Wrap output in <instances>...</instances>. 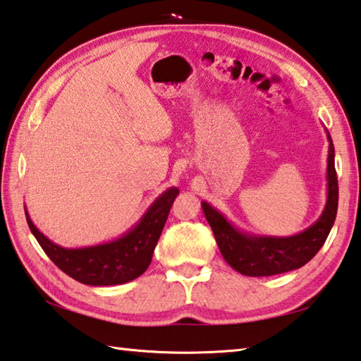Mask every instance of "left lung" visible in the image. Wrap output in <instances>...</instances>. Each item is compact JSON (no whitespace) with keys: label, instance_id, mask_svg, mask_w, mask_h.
<instances>
[{"label":"left lung","instance_id":"obj_1","mask_svg":"<svg viewBox=\"0 0 361 361\" xmlns=\"http://www.w3.org/2000/svg\"><path fill=\"white\" fill-rule=\"evenodd\" d=\"M329 137V166H326V205L320 218L306 231L293 237H260L249 235L233 227L218 209L202 202L203 213L214 233L222 257L233 270L245 276H271L297 270L307 264L319 249L335 224L338 212V176L335 169V147Z\"/></svg>","mask_w":361,"mask_h":361}]
</instances>
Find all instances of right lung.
I'll use <instances>...</instances> for the list:
<instances>
[{"mask_svg":"<svg viewBox=\"0 0 361 361\" xmlns=\"http://www.w3.org/2000/svg\"><path fill=\"white\" fill-rule=\"evenodd\" d=\"M178 192L176 188L167 189L128 233L104 245L77 249L58 246L37 231L28 212H25L26 222L44 252L72 279L87 286L124 284L139 278L152 264L153 251Z\"/></svg>","mask_w":361,"mask_h":361,"instance_id":"1","label":"right lung"}]
</instances>
